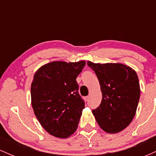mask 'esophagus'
<instances>
[{"instance_id":"34e87169","label":"esophagus","mask_w":156,"mask_h":156,"mask_svg":"<svg viewBox=\"0 0 156 156\" xmlns=\"http://www.w3.org/2000/svg\"><path fill=\"white\" fill-rule=\"evenodd\" d=\"M89 98H90V97H89V96H87V97H85V98H84V100H85L86 101H89Z\"/></svg>"}]
</instances>
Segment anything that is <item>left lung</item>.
<instances>
[{"mask_svg": "<svg viewBox=\"0 0 156 156\" xmlns=\"http://www.w3.org/2000/svg\"><path fill=\"white\" fill-rule=\"evenodd\" d=\"M87 64L101 84V103L92 110L98 125L108 133L122 131L133 120L140 98L136 73L119 63Z\"/></svg>", "mask_w": 156, "mask_h": 156, "instance_id": "obj_1", "label": "left lung"}]
</instances>
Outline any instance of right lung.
<instances>
[{
	"label": "right lung",
	"mask_w": 156,
	"mask_h": 156,
	"mask_svg": "<svg viewBox=\"0 0 156 156\" xmlns=\"http://www.w3.org/2000/svg\"><path fill=\"white\" fill-rule=\"evenodd\" d=\"M78 62H53L35 73L31 87V105L41 125L55 137L76 132L85 103L78 93L76 78L85 66Z\"/></svg>",
	"instance_id": "1"
}]
</instances>
